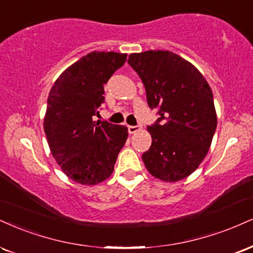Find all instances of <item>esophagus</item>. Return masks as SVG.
Here are the masks:
<instances>
[{"instance_id":"1","label":"esophagus","mask_w":253,"mask_h":253,"mask_svg":"<svg viewBox=\"0 0 253 253\" xmlns=\"http://www.w3.org/2000/svg\"><path fill=\"white\" fill-rule=\"evenodd\" d=\"M140 129H141V127H140V126H128V133H129V134H134V133L139 132Z\"/></svg>"}]
</instances>
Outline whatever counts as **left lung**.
I'll use <instances>...</instances> for the list:
<instances>
[{
  "instance_id": "1",
  "label": "left lung",
  "mask_w": 253,
  "mask_h": 253,
  "mask_svg": "<svg viewBox=\"0 0 253 253\" xmlns=\"http://www.w3.org/2000/svg\"><path fill=\"white\" fill-rule=\"evenodd\" d=\"M127 62L144 82L157 123L147 127L150 150L142 154L147 171L163 181L186 178L202 164L217 128L213 94L203 74L169 50L133 53Z\"/></svg>"
}]
</instances>
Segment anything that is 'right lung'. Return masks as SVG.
I'll list each match as a JSON object with an SVG mask.
<instances>
[{
  "instance_id": "add662e5",
  "label": "right lung",
  "mask_w": 253,
  "mask_h": 253,
  "mask_svg": "<svg viewBox=\"0 0 253 253\" xmlns=\"http://www.w3.org/2000/svg\"><path fill=\"white\" fill-rule=\"evenodd\" d=\"M127 54L92 51L56 79L47 100L43 128L62 172L81 185H96L114 171L128 138L123 125L93 120L105 102L103 84L126 62Z\"/></svg>"
}]
</instances>
